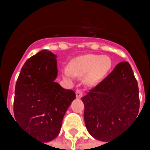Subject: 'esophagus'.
Wrapping results in <instances>:
<instances>
[{"label":"esophagus","mask_w":150,"mask_h":150,"mask_svg":"<svg viewBox=\"0 0 150 150\" xmlns=\"http://www.w3.org/2000/svg\"><path fill=\"white\" fill-rule=\"evenodd\" d=\"M75 93H76V97L78 98V99H80L83 96V91L80 89H77L76 91H75Z\"/></svg>","instance_id":"1"}]
</instances>
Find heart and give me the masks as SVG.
I'll return each mask as SVG.
<instances>
[{
    "instance_id": "obj_1",
    "label": "heart",
    "mask_w": 150,
    "mask_h": 150,
    "mask_svg": "<svg viewBox=\"0 0 150 150\" xmlns=\"http://www.w3.org/2000/svg\"><path fill=\"white\" fill-rule=\"evenodd\" d=\"M112 67V61L108 56L98 54H86L79 56L70 63L68 67L62 70L67 78L73 76H85V83L88 85H95L100 82Z\"/></svg>"
}]
</instances>
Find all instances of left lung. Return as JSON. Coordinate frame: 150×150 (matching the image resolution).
<instances>
[{
  "instance_id": "1",
  "label": "left lung",
  "mask_w": 150,
  "mask_h": 150,
  "mask_svg": "<svg viewBox=\"0 0 150 150\" xmlns=\"http://www.w3.org/2000/svg\"><path fill=\"white\" fill-rule=\"evenodd\" d=\"M82 101L86 128L95 139L108 143L121 133L138 116L140 107L137 81L129 62L118 63Z\"/></svg>"
}]
</instances>
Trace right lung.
I'll return each mask as SVG.
<instances>
[{
  "label": "right lung",
  "mask_w": 150,
  "mask_h": 150,
  "mask_svg": "<svg viewBox=\"0 0 150 150\" xmlns=\"http://www.w3.org/2000/svg\"><path fill=\"white\" fill-rule=\"evenodd\" d=\"M56 59L48 50L32 56L22 67L15 88V119L42 142L59 135L66 112L75 99V91L54 81L58 76Z\"/></svg>",
  "instance_id": "obj_1"
}]
</instances>
